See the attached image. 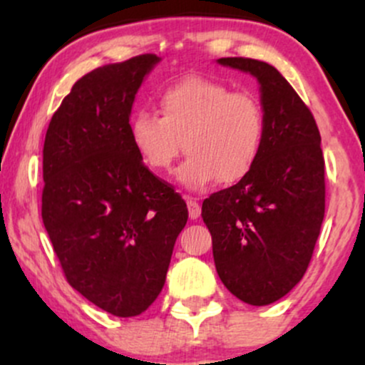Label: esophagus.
<instances>
[{"label":"esophagus","mask_w":365,"mask_h":365,"mask_svg":"<svg viewBox=\"0 0 365 365\" xmlns=\"http://www.w3.org/2000/svg\"><path fill=\"white\" fill-rule=\"evenodd\" d=\"M185 199L188 206V216H190V220H197L200 216V204L197 202L194 197H185Z\"/></svg>","instance_id":"esophagus-1"}]
</instances>
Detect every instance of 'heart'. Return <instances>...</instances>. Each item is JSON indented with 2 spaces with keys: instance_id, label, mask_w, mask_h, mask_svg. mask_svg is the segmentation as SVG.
Here are the masks:
<instances>
[{
  "instance_id": "heart-1",
  "label": "heart",
  "mask_w": 365,
  "mask_h": 365,
  "mask_svg": "<svg viewBox=\"0 0 365 365\" xmlns=\"http://www.w3.org/2000/svg\"><path fill=\"white\" fill-rule=\"evenodd\" d=\"M128 139L145 166L168 173L180 154H190L178 177L190 188L217 180H244L261 158L266 140L262 103L223 82L187 77L161 91L158 116L139 111L128 121Z\"/></svg>"
}]
</instances>
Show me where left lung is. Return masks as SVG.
<instances>
[{
    "label": "left lung",
    "instance_id": "left-lung-1",
    "mask_svg": "<svg viewBox=\"0 0 365 365\" xmlns=\"http://www.w3.org/2000/svg\"><path fill=\"white\" fill-rule=\"evenodd\" d=\"M217 63L261 83L266 140L237 185L202 202L221 282L250 305L279 300L302 279L324 220V158L311 110L274 66L252 58Z\"/></svg>",
    "mask_w": 365,
    "mask_h": 365
}]
</instances>
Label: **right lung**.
<instances>
[{"instance_id":"obj_1","label":"right lung","mask_w":365,"mask_h":365,"mask_svg":"<svg viewBox=\"0 0 365 365\" xmlns=\"http://www.w3.org/2000/svg\"><path fill=\"white\" fill-rule=\"evenodd\" d=\"M159 61L140 54L73 83L46 132L43 223L63 274L118 317L139 316L165 287L185 200L128 139L133 98Z\"/></svg>"}]
</instances>
